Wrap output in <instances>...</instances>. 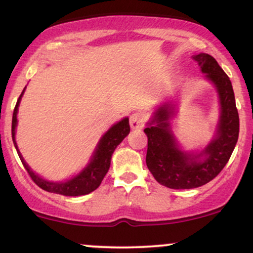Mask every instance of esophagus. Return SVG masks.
Wrapping results in <instances>:
<instances>
[{
    "label": "esophagus",
    "mask_w": 253,
    "mask_h": 253,
    "mask_svg": "<svg viewBox=\"0 0 253 253\" xmlns=\"http://www.w3.org/2000/svg\"><path fill=\"white\" fill-rule=\"evenodd\" d=\"M144 121H145V115L140 112H135L133 113L132 115L129 117V125L130 128L132 129H139L144 126Z\"/></svg>",
    "instance_id": "34e87169"
}]
</instances>
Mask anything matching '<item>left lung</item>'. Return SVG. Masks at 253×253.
<instances>
[{
	"label": "left lung",
	"instance_id": "left-lung-1",
	"mask_svg": "<svg viewBox=\"0 0 253 253\" xmlns=\"http://www.w3.org/2000/svg\"><path fill=\"white\" fill-rule=\"evenodd\" d=\"M206 78L215 85L220 98L216 134L200 155L183 152L170 129L173 107L164 104L144 129L147 135L146 165L156 181L170 189L201 187L219 175L233 152L239 135V115L232 83L211 54L193 57Z\"/></svg>",
	"mask_w": 253,
	"mask_h": 253
}]
</instances>
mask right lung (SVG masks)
I'll return each instance as SVG.
<instances>
[{
	"instance_id": "obj_1",
	"label": "right lung",
	"mask_w": 253,
	"mask_h": 253,
	"mask_svg": "<svg viewBox=\"0 0 253 253\" xmlns=\"http://www.w3.org/2000/svg\"><path fill=\"white\" fill-rule=\"evenodd\" d=\"M25 89L22 90L21 95H20L19 100H17V102L15 104V108H14L13 121H11V136H13V143L17 151V155H19L25 169L27 170L28 175H30L31 178L33 179V182L36 183L38 187L48 191V193L60 194V195L64 196L86 195V194L96 190L97 188L100 187L103 177L106 176L107 172H108L110 167V158H112L113 152L117 149L118 145L128 135L130 129L128 119H123V120L119 121L118 124H115L114 126L110 127V128L104 133V135L101 138L100 143L97 144V147L96 150H95L94 155H92L90 163L86 165V168H84L77 176H75L74 178L69 179V181L66 182H50L42 178V177L38 176L36 172L32 171L31 168L26 164L24 157L21 156L19 149H17V145L15 141V128L17 124L16 114L17 109H19L20 101H21Z\"/></svg>"
}]
</instances>
